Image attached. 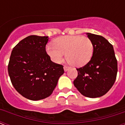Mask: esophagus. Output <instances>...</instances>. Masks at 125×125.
<instances>
[{
	"label": "esophagus",
	"mask_w": 125,
	"mask_h": 125,
	"mask_svg": "<svg viewBox=\"0 0 125 125\" xmlns=\"http://www.w3.org/2000/svg\"><path fill=\"white\" fill-rule=\"evenodd\" d=\"M69 69H70V67H68V66H64V71H68Z\"/></svg>",
	"instance_id": "obj_1"
}]
</instances>
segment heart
Wrapping results in <instances>:
<instances>
[{
    "label": "heart",
    "mask_w": 125,
    "mask_h": 125,
    "mask_svg": "<svg viewBox=\"0 0 125 125\" xmlns=\"http://www.w3.org/2000/svg\"><path fill=\"white\" fill-rule=\"evenodd\" d=\"M54 45H47L46 51L56 63H61L66 53V58L73 66L81 67L90 61L93 54V44L85 36H62L56 39Z\"/></svg>",
    "instance_id": "1"
}]
</instances>
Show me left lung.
Listing matches in <instances>:
<instances>
[{"label":"left lung","instance_id":"obj_1","mask_svg":"<svg viewBox=\"0 0 125 125\" xmlns=\"http://www.w3.org/2000/svg\"><path fill=\"white\" fill-rule=\"evenodd\" d=\"M93 44V54L88 63L77 68L73 84L81 94L94 98L104 95L114 84L118 64L113 47L104 37L86 33Z\"/></svg>","mask_w":125,"mask_h":125}]
</instances>
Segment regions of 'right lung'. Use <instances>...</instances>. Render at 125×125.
<instances>
[{"instance_id": "right-lung-1", "label": "right lung", "mask_w": 125, "mask_h": 125, "mask_svg": "<svg viewBox=\"0 0 125 125\" xmlns=\"http://www.w3.org/2000/svg\"><path fill=\"white\" fill-rule=\"evenodd\" d=\"M47 36H29L19 42L11 52L8 73L16 91L33 101L52 93L64 73L63 66L53 62L47 54Z\"/></svg>"}]
</instances>
